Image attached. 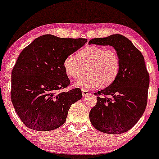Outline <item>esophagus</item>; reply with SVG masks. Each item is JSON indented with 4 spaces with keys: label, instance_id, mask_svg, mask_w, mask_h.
<instances>
[{
    "label": "esophagus",
    "instance_id": "esophagus-1",
    "mask_svg": "<svg viewBox=\"0 0 159 159\" xmlns=\"http://www.w3.org/2000/svg\"><path fill=\"white\" fill-rule=\"evenodd\" d=\"M81 92H82V95H83V96H87V95L90 94V92H88L87 90H84V89L81 90Z\"/></svg>",
    "mask_w": 159,
    "mask_h": 159
}]
</instances>
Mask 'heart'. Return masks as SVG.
I'll use <instances>...</instances> for the list:
<instances>
[{"mask_svg": "<svg viewBox=\"0 0 159 159\" xmlns=\"http://www.w3.org/2000/svg\"><path fill=\"white\" fill-rule=\"evenodd\" d=\"M65 72L72 78H78L84 72L87 75L75 83L78 87L92 89L101 84L107 87L115 81L120 69V60L114 48L89 45L81 49L77 54H69L63 61Z\"/></svg>", "mask_w": 159, "mask_h": 159, "instance_id": "obj_1", "label": "heart"}]
</instances>
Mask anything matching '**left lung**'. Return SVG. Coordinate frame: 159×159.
I'll list each match as a JSON object with an SVG mask.
<instances>
[{"label": "left lung", "instance_id": "left-lung-1", "mask_svg": "<svg viewBox=\"0 0 159 159\" xmlns=\"http://www.w3.org/2000/svg\"><path fill=\"white\" fill-rule=\"evenodd\" d=\"M89 44L113 46L120 60L115 81L94 93L97 102L90 111V123L95 129L107 134L127 132L138 123L147 105L149 75L143 54L120 34L95 38Z\"/></svg>", "mask_w": 159, "mask_h": 159}]
</instances>
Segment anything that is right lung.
Returning <instances> with one entry per match:
<instances>
[{
  "label": "right lung",
  "mask_w": 159,
  "mask_h": 159,
  "mask_svg": "<svg viewBox=\"0 0 159 159\" xmlns=\"http://www.w3.org/2000/svg\"><path fill=\"white\" fill-rule=\"evenodd\" d=\"M87 42L46 34L19 54L11 75V101L29 129L45 132L65 123L71 105L81 99L82 93L79 88L62 91L70 84L63 61Z\"/></svg>",
  "instance_id": "add662e5"
}]
</instances>
